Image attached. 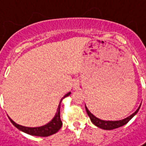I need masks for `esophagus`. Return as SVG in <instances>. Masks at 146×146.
I'll use <instances>...</instances> for the list:
<instances>
[{
    "label": "esophagus",
    "instance_id": "obj_1",
    "mask_svg": "<svg viewBox=\"0 0 146 146\" xmlns=\"http://www.w3.org/2000/svg\"><path fill=\"white\" fill-rule=\"evenodd\" d=\"M74 87H76V84H74Z\"/></svg>",
    "mask_w": 146,
    "mask_h": 146
}]
</instances>
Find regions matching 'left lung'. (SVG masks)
I'll list each match as a JSON object with an SVG mask.
<instances>
[{
  "label": "left lung",
  "instance_id": "obj_1",
  "mask_svg": "<svg viewBox=\"0 0 146 146\" xmlns=\"http://www.w3.org/2000/svg\"><path fill=\"white\" fill-rule=\"evenodd\" d=\"M141 105L139 106V108L136 110L135 113H133L131 115H130L129 117H126L124 119H122V120H118V121H105V120H101L98 117H96V116H94L92 114V113L90 111L88 110V109L86 107V113L88 114V116L90 117L91 121L92 122V123L95 124L96 127H98L101 129H104V130H113V129H115V128H117V127H120L122 126H123L125 124H127L132 117H134L137 113V112L139 110Z\"/></svg>",
  "mask_w": 146,
  "mask_h": 146
}]
</instances>
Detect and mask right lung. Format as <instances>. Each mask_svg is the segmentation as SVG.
I'll use <instances>...</instances> for the list:
<instances>
[{"mask_svg":"<svg viewBox=\"0 0 146 146\" xmlns=\"http://www.w3.org/2000/svg\"><path fill=\"white\" fill-rule=\"evenodd\" d=\"M71 94V92H68L67 93L66 95L62 98L64 99L67 96H68L69 95ZM60 102V105L58 106V109H57V112L54 115V118L49 123L46 124L44 126H41V127H23L21 125H19L16 123H15L10 117H9L10 120V122L13 123V125L16 127L19 130L22 131L23 132L29 134V135H32V136H49L50 135H53L54 133H56L58 131L60 130L62 127V121L60 119V105L61 101Z\"/></svg>","mask_w":146,"mask_h":146,"instance_id":"1","label":"right lung"}]
</instances>
